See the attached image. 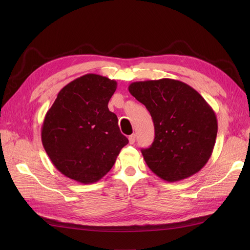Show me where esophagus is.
Masks as SVG:
<instances>
[{
    "instance_id": "obj_1",
    "label": "esophagus",
    "mask_w": 250,
    "mask_h": 250,
    "mask_svg": "<svg viewBox=\"0 0 250 250\" xmlns=\"http://www.w3.org/2000/svg\"><path fill=\"white\" fill-rule=\"evenodd\" d=\"M128 140H129V143L130 144H134V142H135V135L134 134H131L129 138H128Z\"/></svg>"
}]
</instances>
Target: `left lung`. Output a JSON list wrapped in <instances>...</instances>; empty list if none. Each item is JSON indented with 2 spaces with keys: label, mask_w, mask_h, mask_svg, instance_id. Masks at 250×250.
Returning a JSON list of instances; mask_svg holds the SVG:
<instances>
[{
  "label": "left lung",
  "mask_w": 250,
  "mask_h": 250,
  "mask_svg": "<svg viewBox=\"0 0 250 250\" xmlns=\"http://www.w3.org/2000/svg\"><path fill=\"white\" fill-rule=\"evenodd\" d=\"M128 89L154 123L152 145L142 150L150 170L169 183L199 172L213 153L218 131L215 111L203 97L169 78L132 82Z\"/></svg>",
  "instance_id": "1"
}]
</instances>
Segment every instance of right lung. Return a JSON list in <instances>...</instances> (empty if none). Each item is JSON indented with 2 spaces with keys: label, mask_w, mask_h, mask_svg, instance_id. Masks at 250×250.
<instances>
[{
  "label": "right lung",
  "mask_w": 250,
  "mask_h": 250,
  "mask_svg": "<svg viewBox=\"0 0 250 250\" xmlns=\"http://www.w3.org/2000/svg\"><path fill=\"white\" fill-rule=\"evenodd\" d=\"M117 81L86 74L60 89L44 116L42 142L55 168L80 184L100 180L115 165L128 139L108 102Z\"/></svg>",
  "instance_id": "1"
}]
</instances>
